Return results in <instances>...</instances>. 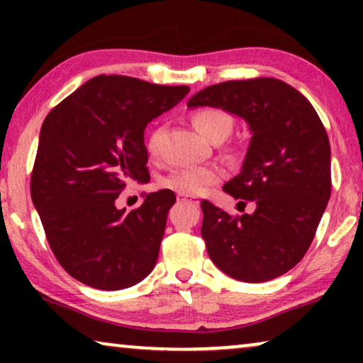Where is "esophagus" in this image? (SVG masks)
I'll list each match as a JSON object with an SVG mask.
<instances>
[{"mask_svg": "<svg viewBox=\"0 0 363 363\" xmlns=\"http://www.w3.org/2000/svg\"><path fill=\"white\" fill-rule=\"evenodd\" d=\"M177 200L183 201V203H188V205H191V206H200V200H198V198H193V196L177 195Z\"/></svg>", "mask_w": 363, "mask_h": 363, "instance_id": "obj_1", "label": "esophagus"}]
</instances>
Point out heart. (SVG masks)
<instances>
[{
    "instance_id": "1",
    "label": "heart",
    "mask_w": 363,
    "mask_h": 363,
    "mask_svg": "<svg viewBox=\"0 0 363 363\" xmlns=\"http://www.w3.org/2000/svg\"><path fill=\"white\" fill-rule=\"evenodd\" d=\"M191 123L203 138L213 143L223 142L233 130V118L230 113L215 107L198 108L191 113ZM160 142L162 128H155L147 138V152L150 153V157H158ZM220 178L221 173L215 167H183L172 170L170 175H167L162 182V185L178 195L195 196L205 193Z\"/></svg>"
}]
</instances>
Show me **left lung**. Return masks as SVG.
<instances>
[{
    "label": "left lung",
    "instance_id": "obj_1",
    "mask_svg": "<svg viewBox=\"0 0 363 363\" xmlns=\"http://www.w3.org/2000/svg\"><path fill=\"white\" fill-rule=\"evenodd\" d=\"M186 106L223 108L251 132L240 175L223 190L255 201L256 210L231 216L201 201L211 261L242 282L282 276L309 250L330 198V143L319 116L299 91L272 77L216 84Z\"/></svg>",
    "mask_w": 363,
    "mask_h": 363
}]
</instances>
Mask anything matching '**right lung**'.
<instances>
[{
	"instance_id": "right-lung-1",
	"label": "right lung",
	"mask_w": 363,
	"mask_h": 363,
	"mask_svg": "<svg viewBox=\"0 0 363 363\" xmlns=\"http://www.w3.org/2000/svg\"><path fill=\"white\" fill-rule=\"evenodd\" d=\"M188 92V86L97 76L44 118L31 198L59 264L82 284L125 289L155 267L175 193H148L128 213L116 200L130 182L150 180L147 123Z\"/></svg>"
}]
</instances>
